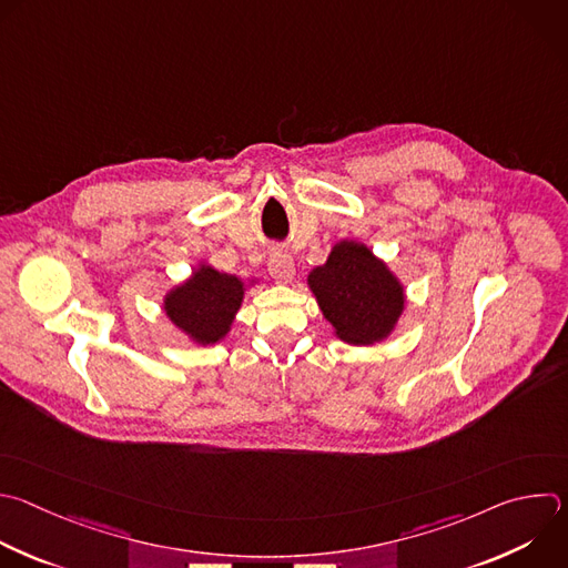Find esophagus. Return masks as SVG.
Returning <instances> with one entry per match:
<instances>
[{
	"instance_id": "esophagus-1",
	"label": "esophagus",
	"mask_w": 568,
	"mask_h": 568,
	"mask_svg": "<svg viewBox=\"0 0 568 568\" xmlns=\"http://www.w3.org/2000/svg\"><path fill=\"white\" fill-rule=\"evenodd\" d=\"M267 270L281 283H290L294 278V261L290 254H283V252L272 254L267 261Z\"/></svg>"
}]
</instances>
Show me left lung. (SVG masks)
Instances as JSON below:
<instances>
[{
	"instance_id": "1",
	"label": "left lung",
	"mask_w": 568,
	"mask_h": 568,
	"mask_svg": "<svg viewBox=\"0 0 568 568\" xmlns=\"http://www.w3.org/2000/svg\"><path fill=\"white\" fill-rule=\"evenodd\" d=\"M310 287L336 336L367 345L384 338L404 310V290L388 267L358 243H338L310 274Z\"/></svg>"
}]
</instances>
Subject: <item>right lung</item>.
I'll use <instances>...</instances> for the list:
<instances>
[{
	"label": "right lung",
	"mask_w": 568,
	"mask_h": 568,
	"mask_svg": "<svg viewBox=\"0 0 568 568\" xmlns=\"http://www.w3.org/2000/svg\"><path fill=\"white\" fill-rule=\"evenodd\" d=\"M243 283L236 276L201 267L184 285L175 287L164 310L169 318L199 343H216L230 332L243 301Z\"/></svg>",
	"instance_id": "1"
}]
</instances>
